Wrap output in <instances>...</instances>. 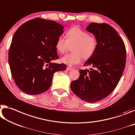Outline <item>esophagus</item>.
<instances>
[{
    "instance_id": "esophagus-1",
    "label": "esophagus",
    "mask_w": 135,
    "mask_h": 135,
    "mask_svg": "<svg viewBox=\"0 0 135 135\" xmlns=\"http://www.w3.org/2000/svg\"><path fill=\"white\" fill-rule=\"evenodd\" d=\"M66 69H67L68 70H71L73 69L72 68H70V67H69V66H68L67 68H66Z\"/></svg>"
}]
</instances>
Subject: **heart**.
<instances>
[{
    "instance_id": "obj_1",
    "label": "heart",
    "mask_w": 135,
    "mask_h": 135,
    "mask_svg": "<svg viewBox=\"0 0 135 135\" xmlns=\"http://www.w3.org/2000/svg\"><path fill=\"white\" fill-rule=\"evenodd\" d=\"M72 47V52L66 54L61 61L68 66H73L81 62L82 58L88 60L91 58L98 47L96 37L89 35L87 32L78 27L70 28L66 33V39L62 35L57 37L56 48L57 52L64 54Z\"/></svg>"
}]
</instances>
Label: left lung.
<instances>
[{"label": "left lung", "mask_w": 135, "mask_h": 135, "mask_svg": "<svg viewBox=\"0 0 135 135\" xmlns=\"http://www.w3.org/2000/svg\"><path fill=\"white\" fill-rule=\"evenodd\" d=\"M86 30L98 41L96 52L84 65L93 68L80 69L70 87L78 98L94 103L107 98L117 87L126 66V50L123 39L109 24L91 23Z\"/></svg>", "instance_id": "8db88e82"}]
</instances>
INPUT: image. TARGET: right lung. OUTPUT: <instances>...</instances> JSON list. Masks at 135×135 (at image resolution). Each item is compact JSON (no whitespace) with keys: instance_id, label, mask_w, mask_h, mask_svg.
<instances>
[{"instance_id":"1","label":"right lung","mask_w":135,"mask_h":135,"mask_svg":"<svg viewBox=\"0 0 135 135\" xmlns=\"http://www.w3.org/2000/svg\"><path fill=\"white\" fill-rule=\"evenodd\" d=\"M63 28L54 21L36 18L15 32L8 62L15 84L25 93L36 95L47 91L54 73L66 69L64 63L51 62L59 59L56 42Z\"/></svg>"}]
</instances>
